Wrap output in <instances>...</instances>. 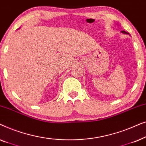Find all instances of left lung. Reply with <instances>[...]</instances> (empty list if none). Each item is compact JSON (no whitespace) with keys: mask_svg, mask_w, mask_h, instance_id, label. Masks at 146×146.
<instances>
[{"mask_svg":"<svg viewBox=\"0 0 146 146\" xmlns=\"http://www.w3.org/2000/svg\"><path fill=\"white\" fill-rule=\"evenodd\" d=\"M121 33H123V34H126V35H129V34L128 33H127V32H125V31H122L121 32Z\"/></svg>","mask_w":146,"mask_h":146,"instance_id":"obj_1","label":"left lung"}]
</instances>
